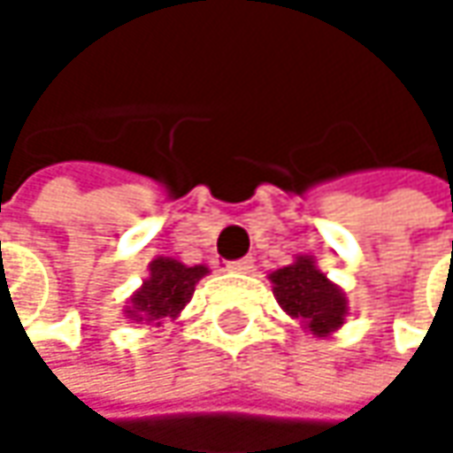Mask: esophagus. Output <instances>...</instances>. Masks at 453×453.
<instances>
[{
	"instance_id": "1",
	"label": "esophagus",
	"mask_w": 453,
	"mask_h": 453,
	"mask_svg": "<svg viewBox=\"0 0 453 453\" xmlns=\"http://www.w3.org/2000/svg\"><path fill=\"white\" fill-rule=\"evenodd\" d=\"M227 270H230V273H251V270H254V259H251V257L233 259V262H227Z\"/></svg>"
}]
</instances>
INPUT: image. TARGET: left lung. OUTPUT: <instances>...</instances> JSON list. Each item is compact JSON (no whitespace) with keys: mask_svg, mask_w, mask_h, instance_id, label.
I'll use <instances>...</instances> for the list:
<instances>
[{"mask_svg":"<svg viewBox=\"0 0 453 453\" xmlns=\"http://www.w3.org/2000/svg\"><path fill=\"white\" fill-rule=\"evenodd\" d=\"M270 283L283 312L296 317L315 338H327L349 317L346 294L327 280L315 257L299 254L291 265L270 273Z\"/></svg>","mask_w":453,"mask_h":453,"instance_id":"obj_1","label":"left lung"}]
</instances>
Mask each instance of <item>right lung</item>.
<instances>
[{"mask_svg": "<svg viewBox=\"0 0 453 453\" xmlns=\"http://www.w3.org/2000/svg\"><path fill=\"white\" fill-rule=\"evenodd\" d=\"M210 273L204 265H183L173 257H157L149 262V278L141 283L131 302L126 304V317L134 322L159 325L162 319H175L191 302L196 283Z\"/></svg>", "mask_w": 453, "mask_h": 453, "instance_id": "obj_1", "label": "right lung"}]
</instances>
